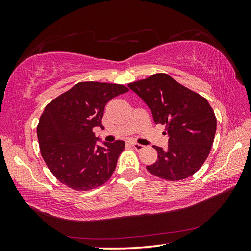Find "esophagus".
<instances>
[{
    "label": "esophagus",
    "instance_id": "1",
    "mask_svg": "<svg viewBox=\"0 0 251 251\" xmlns=\"http://www.w3.org/2000/svg\"><path fill=\"white\" fill-rule=\"evenodd\" d=\"M131 148L135 149L136 151H141L145 147H143L142 145H139V143H131Z\"/></svg>",
    "mask_w": 251,
    "mask_h": 251
}]
</instances>
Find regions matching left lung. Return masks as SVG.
Instances as JSON below:
<instances>
[{
  "mask_svg": "<svg viewBox=\"0 0 251 251\" xmlns=\"http://www.w3.org/2000/svg\"><path fill=\"white\" fill-rule=\"evenodd\" d=\"M150 108L156 124L166 125L168 149L153 147L156 162L148 172L169 181L190 177L209 155L217 119L208 101L165 73L128 84Z\"/></svg>",
  "mask_w": 251,
  "mask_h": 251,
  "instance_id": "8db88e82",
  "label": "left lung"
}]
</instances>
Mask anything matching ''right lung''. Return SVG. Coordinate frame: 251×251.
Here are the masks:
<instances>
[{"mask_svg": "<svg viewBox=\"0 0 251 251\" xmlns=\"http://www.w3.org/2000/svg\"><path fill=\"white\" fill-rule=\"evenodd\" d=\"M126 92L128 88L121 84L81 82L45 106L37 124V139L42 157L61 183L89 191L111 178L125 142L97 146L93 129L103 128L105 104Z\"/></svg>", "mask_w": 251, "mask_h": 251, "instance_id": "add662e5", "label": "right lung"}]
</instances>
